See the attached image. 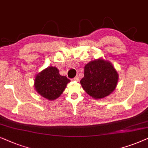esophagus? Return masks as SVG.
Here are the masks:
<instances>
[{
	"mask_svg": "<svg viewBox=\"0 0 148 148\" xmlns=\"http://www.w3.org/2000/svg\"><path fill=\"white\" fill-rule=\"evenodd\" d=\"M72 80H74V81H78V80H79V77H78V76H76V77L72 78Z\"/></svg>",
	"mask_w": 148,
	"mask_h": 148,
	"instance_id": "esophagus-1",
	"label": "esophagus"
}]
</instances>
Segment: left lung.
I'll return each mask as SVG.
<instances>
[{
	"instance_id": "left-lung-1",
	"label": "left lung",
	"mask_w": 148,
	"mask_h": 148,
	"mask_svg": "<svg viewBox=\"0 0 148 148\" xmlns=\"http://www.w3.org/2000/svg\"><path fill=\"white\" fill-rule=\"evenodd\" d=\"M118 80L119 75L113 66L100 59L86 65L80 84L90 96L101 99L113 92Z\"/></svg>"
}]
</instances>
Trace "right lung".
I'll list each match as a JSON object with an SVG mask.
<instances>
[{
	"label": "right lung",
	"mask_w": 148,
	"mask_h": 148,
	"mask_svg": "<svg viewBox=\"0 0 148 148\" xmlns=\"http://www.w3.org/2000/svg\"><path fill=\"white\" fill-rule=\"evenodd\" d=\"M70 81L66 76L60 75L56 67H49L37 74L34 86L41 96L54 100L62 95Z\"/></svg>",
	"instance_id": "right-lung-1"
}]
</instances>
